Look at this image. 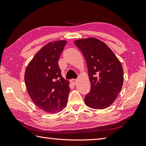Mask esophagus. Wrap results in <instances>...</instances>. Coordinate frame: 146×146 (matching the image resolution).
Here are the masks:
<instances>
[{
    "instance_id": "34e87169",
    "label": "esophagus",
    "mask_w": 146,
    "mask_h": 146,
    "mask_svg": "<svg viewBox=\"0 0 146 146\" xmlns=\"http://www.w3.org/2000/svg\"><path fill=\"white\" fill-rule=\"evenodd\" d=\"M77 80L76 79H72V80H71V82L72 83V84H73L74 86H75L76 84V83H77Z\"/></svg>"
}]
</instances>
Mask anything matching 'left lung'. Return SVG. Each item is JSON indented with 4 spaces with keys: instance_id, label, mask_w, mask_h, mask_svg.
<instances>
[{
    "instance_id": "obj_1",
    "label": "left lung",
    "mask_w": 146,
    "mask_h": 146,
    "mask_svg": "<svg viewBox=\"0 0 146 146\" xmlns=\"http://www.w3.org/2000/svg\"><path fill=\"white\" fill-rule=\"evenodd\" d=\"M82 51L88 66L91 91L84 102L88 107L103 110L114 102L122 88V64L104 42L90 37L74 42Z\"/></svg>"
}]
</instances>
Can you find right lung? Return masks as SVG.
Masks as SVG:
<instances>
[{"instance_id": "add662e5", "label": "right lung", "mask_w": 146, "mask_h": 146, "mask_svg": "<svg viewBox=\"0 0 146 146\" xmlns=\"http://www.w3.org/2000/svg\"><path fill=\"white\" fill-rule=\"evenodd\" d=\"M66 43V40H57L46 44L29 62L24 74L32 101L48 113L61 111L67 105L70 82L62 76L58 64Z\"/></svg>"}]
</instances>
